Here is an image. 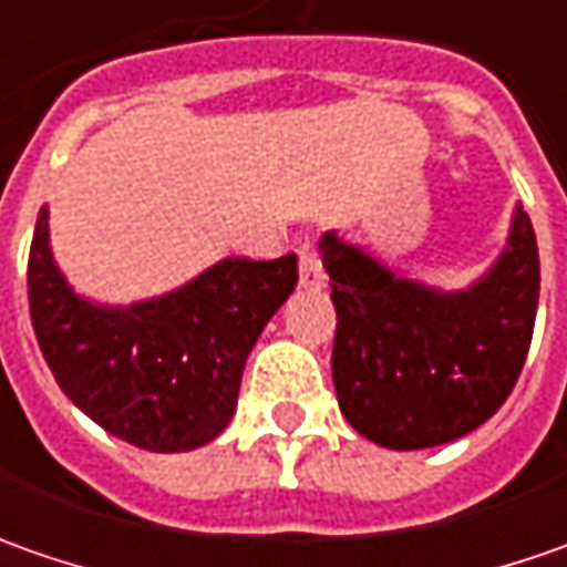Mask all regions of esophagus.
Instances as JSON below:
<instances>
[{
	"label": "esophagus",
	"mask_w": 567,
	"mask_h": 567,
	"mask_svg": "<svg viewBox=\"0 0 567 567\" xmlns=\"http://www.w3.org/2000/svg\"><path fill=\"white\" fill-rule=\"evenodd\" d=\"M299 284H302L306 290H321V287H324V271H321V261H318L316 249H312L309 243L299 249Z\"/></svg>",
	"instance_id": "1"
}]
</instances>
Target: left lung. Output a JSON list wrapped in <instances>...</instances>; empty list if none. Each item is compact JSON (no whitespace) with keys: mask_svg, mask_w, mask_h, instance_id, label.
<instances>
[{"mask_svg":"<svg viewBox=\"0 0 567 567\" xmlns=\"http://www.w3.org/2000/svg\"><path fill=\"white\" fill-rule=\"evenodd\" d=\"M318 246L338 309L334 391L360 435L394 451L445 445L508 401L539 302V251L524 207L489 274L461 293L398 277L338 233Z\"/></svg>","mask_w":567,"mask_h":567,"instance_id":"left-lung-1","label":"left lung"}]
</instances>
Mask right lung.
Wrapping results in <instances>:
<instances>
[{"mask_svg":"<svg viewBox=\"0 0 567 567\" xmlns=\"http://www.w3.org/2000/svg\"><path fill=\"white\" fill-rule=\"evenodd\" d=\"M47 217L43 207L28 258V302L59 388L110 435L144 451L214 442L236 413L255 340L293 293V251L274 261L224 258L173 293L120 309L81 299L65 284Z\"/></svg>","mask_w":567,"mask_h":567,"instance_id":"add662e5","label":"right lung"}]
</instances>
